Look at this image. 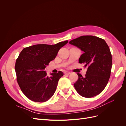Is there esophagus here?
<instances>
[{
  "instance_id": "1",
  "label": "esophagus",
  "mask_w": 126,
  "mask_h": 126,
  "mask_svg": "<svg viewBox=\"0 0 126 126\" xmlns=\"http://www.w3.org/2000/svg\"><path fill=\"white\" fill-rule=\"evenodd\" d=\"M64 74L67 75H69L70 74V72H69V71H65V72H64Z\"/></svg>"
}]
</instances>
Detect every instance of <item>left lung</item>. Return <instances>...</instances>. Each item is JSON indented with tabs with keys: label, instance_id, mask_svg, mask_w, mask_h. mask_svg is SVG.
Instances as JSON below:
<instances>
[{
	"label": "left lung",
	"instance_id": "1",
	"mask_svg": "<svg viewBox=\"0 0 126 126\" xmlns=\"http://www.w3.org/2000/svg\"><path fill=\"white\" fill-rule=\"evenodd\" d=\"M69 43L83 51L79 63L87 67L85 77L77 74L78 79L74 84L76 91L83 97L97 96L105 89L111 74L112 56L108 45L94 36H82Z\"/></svg>",
	"mask_w": 126,
	"mask_h": 126
}]
</instances>
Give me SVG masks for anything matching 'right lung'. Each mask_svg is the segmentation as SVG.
<instances>
[{
  "label": "right lung",
  "mask_w": 126,
  "mask_h": 126,
  "mask_svg": "<svg viewBox=\"0 0 126 126\" xmlns=\"http://www.w3.org/2000/svg\"><path fill=\"white\" fill-rule=\"evenodd\" d=\"M68 40L55 45H35L26 47L20 53L15 63L17 81L22 92L35 102L49 100L54 94L62 71L48 77L45 68L54 60L60 49Z\"/></svg>",
  "instance_id": "obj_1"
}]
</instances>
